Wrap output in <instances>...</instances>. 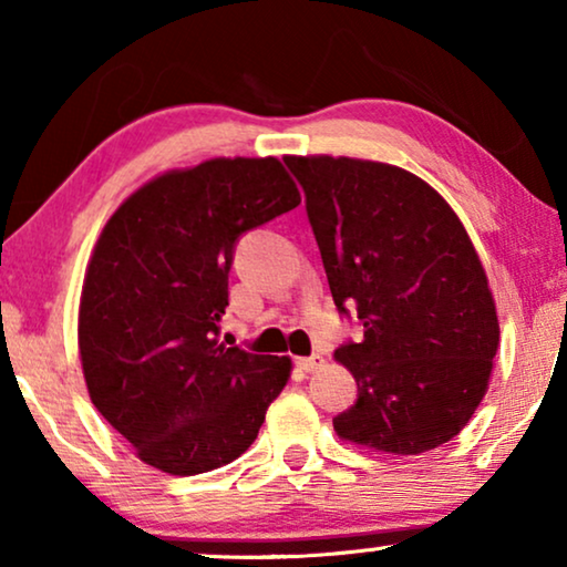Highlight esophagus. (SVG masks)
<instances>
[{"label": "esophagus", "mask_w": 567, "mask_h": 567, "mask_svg": "<svg viewBox=\"0 0 567 567\" xmlns=\"http://www.w3.org/2000/svg\"><path fill=\"white\" fill-rule=\"evenodd\" d=\"M297 363H299L301 371H317L324 363V359L320 353H315V355H307V359H299Z\"/></svg>", "instance_id": "obj_1"}]
</instances>
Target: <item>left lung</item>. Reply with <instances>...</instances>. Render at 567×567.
Here are the masks:
<instances>
[{"instance_id":"obj_1","label":"left lung","mask_w":567,"mask_h":567,"mask_svg":"<svg viewBox=\"0 0 567 567\" xmlns=\"http://www.w3.org/2000/svg\"><path fill=\"white\" fill-rule=\"evenodd\" d=\"M307 198L338 312L363 324L336 359L359 400L338 436L386 454L452 441L487 392L498 315L475 245L421 177L384 162L286 157Z\"/></svg>"}]
</instances>
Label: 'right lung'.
Wrapping results in <instances>:
<instances>
[{"label": "right lung", "mask_w": 567, "mask_h": 567, "mask_svg": "<svg viewBox=\"0 0 567 567\" xmlns=\"http://www.w3.org/2000/svg\"><path fill=\"white\" fill-rule=\"evenodd\" d=\"M301 204L276 157L169 169L123 200L92 252L80 355L92 405L169 475L235 462L291 374L289 355L219 340L237 239Z\"/></svg>", "instance_id": "1"}]
</instances>
